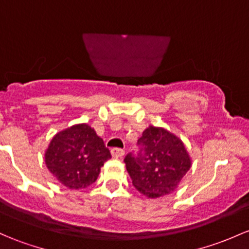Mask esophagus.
<instances>
[{
	"instance_id": "1",
	"label": "esophagus",
	"mask_w": 249,
	"mask_h": 249,
	"mask_svg": "<svg viewBox=\"0 0 249 249\" xmlns=\"http://www.w3.org/2000/svg\"><path fill=\"white\" fill-rule=\"evenodd\" d=\"M111 153H112V156L116 159H122L123 156L125 155L124 149H119V148H113L111 150Z\"/></svg>"
}]
</instances>
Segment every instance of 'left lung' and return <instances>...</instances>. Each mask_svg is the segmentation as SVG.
<instances>
[{
  "mask_svg": "<svg viewBox=\"0 0 249 249\" xmlns=\"http://www.w3.org/2000/svg\"><path fill=\"white\" fill-rule=\"evenodd\" d=\"M137 146V153L124 159L136 190L149 198L172 193L191 167L184 143L167 130L149 126Z\"/></svg>",
  "mask_w": 249,
  "mask_h": 249,
  "instance_id": "1",
  "label": "left lung"
}]
</instances>
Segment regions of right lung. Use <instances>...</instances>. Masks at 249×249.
<instances>
[{
	"instance_id": "add662e5",
	"label": "right lung",
	"mask_w": 249,
	"mask_h": 249,
	"mask_svg": "<svg viewBox=\"0 0 249 249\" xmlns=\"http://www.w3.org/2000/svg\"><path fill=\"white\" fill-rule=\"evenodd\" d=\"M111 153L104 141L87 124L75 125L57 133L45 154L49 171L71 190L86 188L98 179Z\"/></svg>"
}]
</instances>
